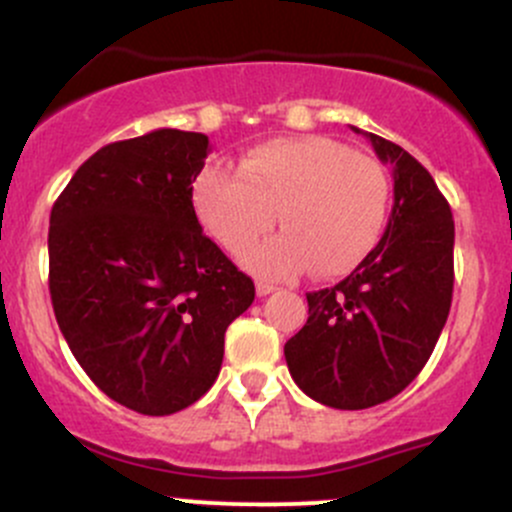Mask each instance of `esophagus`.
Masks as SVG:
<instances>
[{
  "label": "esophagus",
  "instance_id": "esophagus-1",
  "mask_svg": "<svg viewBox=\"0 0 512 512\" xmlns=\"http://www.w3.org/2000/svg\"><path fill=\"white\" fill-rule=\"evenodd\" d=\"M276 285H273V283H263V280H261V283H256V295H258V298H266V295H271V293H276Z\"/></svg>",
  "mask_w": 512,
  "mask_h": 512
}]
</instances>
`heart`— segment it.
<instances>
[{"instance_id":"obj_1","label":"heart","mask_w":512,"mask_h":512,"mask_svg":"<svg viewBox=\"0 0 512 512\" xmlns=\"http://www.w3.org/2000/svg\"><path fill=\"white\" fill-rule=\"evenodd\" d=\"M388 195V173L373 156L327 136H293L251 146L239 173L202 170L192 207L205 232L234 256L271 232L278 212L283 234L244 254V266L261 278H288L307 266L334 278L371 254Z\"/></svg>"}]
</instances>
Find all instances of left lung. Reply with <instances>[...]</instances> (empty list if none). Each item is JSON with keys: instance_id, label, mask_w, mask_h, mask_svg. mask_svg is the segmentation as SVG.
<instances>
[{"instance_id": "1", "label": "left lung", "mask_w": 512, "mask_h": 512, "mask_svg": "<svg viewBox=\"0 0 512 512\" xmlns=\"http://www.w3.org/2000/svg\"><path fill=\"white\" fill-rule=\"evenodd\" d=\"M393 166V210L376 249L342 283L307 293V322L285 344L302 393L337 410L395 398L430 359L452 307L449 202L405 148L356 129Z\"/></svg>"}]
</instances>
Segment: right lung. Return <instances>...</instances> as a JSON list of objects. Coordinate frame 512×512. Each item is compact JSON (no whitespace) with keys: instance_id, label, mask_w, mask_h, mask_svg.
<instances>
[{"instance_id":"right-lung-1","label":"right lung","mask_w":512,"mask_h":512,"mask_svg":"<svg viewBox=\"0 0 512 512\" xmlns=\"http://www.w3.org/2000/svg\"><path fill=\"white\" fill-rule=\"evenodd\" d=\"M210 139L156 129L87 158L48 229V288L70 351L102 393L173 415L217 381L224 332L254 280L202 234L192 183Z\"/></svg>"}]
</instances>
